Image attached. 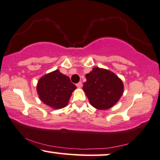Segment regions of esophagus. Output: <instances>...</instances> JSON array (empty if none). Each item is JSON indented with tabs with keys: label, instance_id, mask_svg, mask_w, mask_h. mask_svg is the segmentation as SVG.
<instances>
[{
	"label": "esophagus",
	"instance_id": "esophagus-1",
	"mask_svg": "<svg viewBox=\"0 0 160 160\" xmlns=\"http://www.w3.org/2000/svg\"><path fill=\"white\" fill-rule=\"evenodd\" d=\"M76 86L78 88H82V82H79L78 83L76 84Z\"/></svg>",
	"mask_w": 160,
	"mask_h": 160
}]
</instances>
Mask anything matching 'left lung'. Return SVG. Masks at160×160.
I'll list each match as a JSON object with an SVG mask.
<instances>
[{
    "label": "left lung",
    "mask_w": 160,
    "mask_h": 160,
    "mask_svg": "<svg viewBox=\"0 0 160 160\" xmlns=\"http://www.w3.org/2000/svg\"><path fill=\"white\" fill-rule=\"evenodd\" d=\"M85 77L83 90L91 106L97 109L111 108L123 94V82L110 71L95 67Z\"/></svg>",
    "instance_id": "1"
}]
</instances>
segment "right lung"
Wrapping results in <instances>:
<instances>
[{
	"label": "right lung",
	"instance_id": "1",
	"mask_svg": "<svg viewBox=\"0 0 160 160\" xmlns=\"http://www.w3.org/2000/svg\"><path fill=\"white\" fill-rule=\"evenodd\" d=\"M76 88V86L70 82L69 77L62 74L59 70H55L45 75L39 80L37 90L42 102L58 109L68 104Z\"/></svg>",
	"mask_w": 160,
	"mask_h": 160
}]
</instances>
